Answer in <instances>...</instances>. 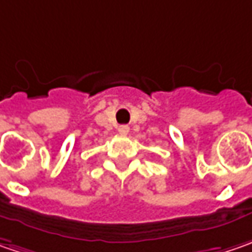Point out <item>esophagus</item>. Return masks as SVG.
<instances>
[{
	"instance_id": "1",
	"label": "esophagus",
	"mask_w": 252,
	"mask_h": 252,
	"mask_svg": "<svg viewBox=\"0 0 252 252\" xmlns=\"http://www.w3.org/2000/svg\"><path fill=\"white\" fill-rule=\"evenodd\" d=\"M128 131H129V126H121L118 128V132L121 134V135H126L128 134Z\"/></svg>"
}]
</instances>
